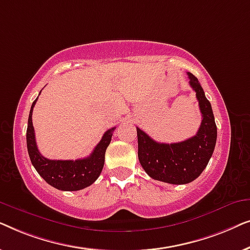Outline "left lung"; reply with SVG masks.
<instances>
[{"mask_svg": "<svg viewBox=\"0 0 250 250\" xmlns=\"http://www.w3.org/2000/svg\"><path fill=\"white\" fill-rule=\"evenodd\" d=\"M188 76L203 117L197 134L186 141L169 145L155 141L136 127L140 164L151 179L165 183L187 184L196 180L206 168L216 145L217 128L210 102L198 78L191 73Z\"/></svg>", "mask_w": 250, "mask_h": 250, "instance_id": "obj_1", "label": "left lung"}]
</instances>
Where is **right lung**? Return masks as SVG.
<instances>
[{
	"label": "right lung",
	"instance_id": "1",
	"mask_svg": "<svg viewBox=\"0 0 250 250\" xmlns=\"http://www.w3.org/2000/svg\"><path fill=\"white\" fill-rule=\"evenodd\" d=\"M41 93V92H40ZM37 101L33 102L29 111L28 126H27L26 140L27 150L37 173L45 180L46 183L62 191H77L93 184L104 168V155L110 145L112 132L116 127L108 129L102 136L93 151L86 158L76 160H52L41 155L35 141V132L32 121L33 108Z\"/></svg>",
	"mask_w": 250,
	"mask_h": 250
}]
</instances>
